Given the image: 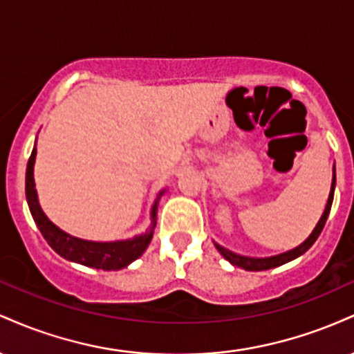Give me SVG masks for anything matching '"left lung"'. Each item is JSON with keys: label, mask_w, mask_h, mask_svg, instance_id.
<instances>
[{"label": "left lung", "mask_w": 354, "mask_h": 354, "mask_svg": "<svg viewBox=\"0 0 354 354\" xmlns=\"http://www.w3.org/2000/svg\"><path fill=\"white\" fill-rule=\"evenodd\" d=\"M335 186H336V168L333 166V181H331L330 196H328V203H326V206H324V211H323V214H321L318 225H316L315 230L311 231L310 236L304 239L301 245L293 248V250L284 251V253H281V254L268 256V258H251V256H243V254L233 253V251H230L228 248L218 245V243H214V246H216V250L219 251V253H221L223 258L228 259L231 265L243 268V270H246V271H265V270H271V268L281 266V265H284V263L293 261V259L299 258V256L306 253V251L310 250L313 245H315V241L318 239L321 231H323L324 223H326L328 216H330L331 205H333V196H335Z\"/></svg>", "instance_id": "left-lung-1"}]
</instances>
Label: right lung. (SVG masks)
<instances>
[{"instance_id":"obj_1","label":"right lung","mask_w":354,"mask_h":354,"mask_svg":"<svg viewBox=\"0 0 354 354\" xmlns=\"http://www.w3.org/2000/svg\"><path fill=\"white\" fill-rule=\"evenodd\" d=\"M35 161H36V145L31 151L30 160L26 166V201L30 206L31 216H33L36 226L41 231L43 238L46 239L48 245L56 251L64 259H70L73 263H80L83 266L96 268V270L116 271L123 270L131 265L135 259L145 253L146 248L153 239L154 226H156L158 218V201L163 196L166 189H161L160 194L154 200L151 206L149 219L151 225L145 233L136 234V236L128 239H118V241H89V239H81L71 236L70 233L63 231L50 218L44 214L38 201V193H36L35 185Z\"/></svg>"}]
</instances>
